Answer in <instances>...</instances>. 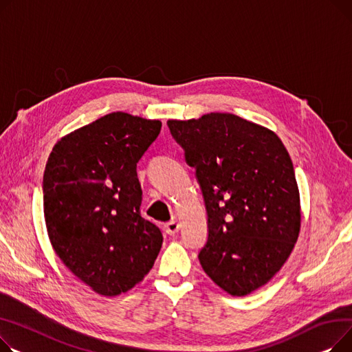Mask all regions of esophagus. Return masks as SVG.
Listing matches in <instances>:
<instances>
[{"label":"esophagus","mask_w":352,"mask_h":352,"mask_svg":"<svg viewBox=\"0 0 352 352\" xmlns=\"http://www.w3.org/2000/svg\"><path fill=\"white\" fill-rule=\"evenodd\" d=\"M180 229V224L175 220H170L169 223L164 224V232H166L169 236H175Z\"/></svg>","instance_id":"1"}]
</instances>
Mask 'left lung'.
I'll return each instance as SVG.
<instances>
[{
  "label": "left lung",
  "instance_id": "1",
  "mask_svg": "<svg viewBox=\"0 0 352 352\" xmlns=\"http://www.w3.org/2000/svg\"><path fill=\"white\" fill-rule=\"evenodd\" d=\"M195 169L208 213L204 273L232 296L270 281L300 233L293 162L280 138L233 113L168 120Z\"/></svg>",
  "mask_w": 352,
  "mask_h": 352
}]
</instances>
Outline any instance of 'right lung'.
Wrapping results in <instances>:
<instances>
[{
  "mask_svg": "<svg viewBox=\"0 0 352 352\" xmlns=\"http://www.w3.org/2000/svg\"><path fill=\"white\" fill-rule=\"evenodd\" d=\"M162 122L123 112L62 138L43 180L50 240L69 270L102 296L126 293L160 252L159 227L140 214L138 162Z\"/></svg>",
  "mask_w": 352,
  "mask_h": 352,
  "instance_id": "right-lung-1",
  "label": "right lung"
}]
</instances>
